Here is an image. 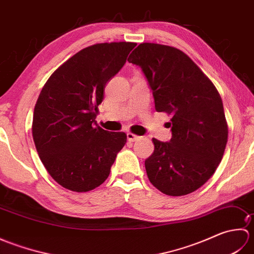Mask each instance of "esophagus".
<instances>
[{
    "mask_svg": "<svg viewBox=\"0 0 254 254\" xmlns=\"http://www.w3.org/2000/svg\"><path fill=\"white\" fill-rule=\"evenodd\" d=\"M127 141H130V142H134V141H136V139L139 138V136L135 135V134H133L131 132H128L127 134Z\"/></svg>",
    "mask_w": 254,
    "mask_h": 254,
    "instance_id": "1",
    "label": "esophagus"
}]
</instances>
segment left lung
<instances>
[{"label": "left lung", "mask_w": 254, "mask_h": 254, "mask_svg": "<svg viewBox=\"0 0 254 254\" xmlns=\"http://www.w3.org/2000/svg\"><path fill=\"white\" fill-rule=\"evenodd\" d=\"M127 61L142 68L156 111L171 116L170 142L153 138L154 153L145 160L148 179L167 195L192 193L213 176L227 144L228 126L218 90L174 47L144 42Z\"/></svg>", "instance_id": "obj_1"}]
</instances>
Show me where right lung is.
<instances>
[{
	"mask_svg": "<svg viewBox=\"0 0 254 254\" xmlns=\"http://www.w3.org/2000/svg\"><path fill=\"white\" fill-rule=\"evenodd\" d=\"M135 42H105L84 48L59 66L38 97L32 137L52 179L74 192L106 181L124 132L101 128L95 119L106 84L120 71Z\"/></svg>",
	"mask_w": 254,
	"mask_h": 254,
	"instance_id": "obj_1",
	"label": "right lung"
}]
</instances>
